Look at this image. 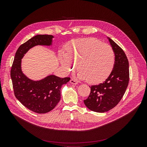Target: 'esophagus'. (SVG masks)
I'll list each match as a JSON object with an SVG mask.
<instances>
[{
	"mask_svg": "<svg viewBox=\"0 0 147 147\" xmlns=\"http://www.w3.org/2000/svg\"><path fill=\"white\" fill-rule=\"evenodd\" d=\"M70 82L71 84H74V85H77L78 84V82L74 79H71L70 81Z\"/></svg>",
	"mask_w": 147,
	"mask_h": 147,
	"instance_id": "obj_1",
	"label": "esophagus"
}]
</instances>
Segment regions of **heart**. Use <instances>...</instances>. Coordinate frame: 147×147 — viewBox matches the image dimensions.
Segmentation results:
<instances>
[{"label":"heart","instance_id":"heart-1","mask_svg":"<svg viewBox=\"0 0 147 147\" xmlns=\"http://www.w3.org/2000/svg\"><path fill=\"white\" fill-rule=\"evenodd\" d=\"M60 59L67 72H73L76 65L78 78L90 84H98L105 80L111 73L115 61L112 48L92 37L71 40L61 52Z\"/></svg>","mask_w":147,"mask_h":147}]
</instances>
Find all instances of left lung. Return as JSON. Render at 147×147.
I'll use <instances>...</instances> for the list:
<instances>
[{
	"mask_svg": "<svg viewBox=\"0 0 147 147\" xmlns=\"http://www.w3.org/2000/svg\"><path fill=\"white\" fill-rule=\"evenodd\" d=\"M115 55L113 69L103 82L91 86V92L84 100L94 112L103 113L115 107L124 95L129 81V65L124 51L108 38Z\"/></svg>",
	"mask_w": 147,
	"mask_h": 147,
	"instance_id": "left-lung-1",
	"label": "left lung"
}]
</instances>
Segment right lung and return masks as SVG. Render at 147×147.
Returning <instances> with one entry per match:
<instances>
[{
    "label": "right lung",
    "instance_id": "right-lung-1",
    "mask_svg": "<svg viewBox=\"0 0 147 147\" xmlns=\"http://www.w3.org/2000/svg\"><path fill=\"white\" fill-rule=\"evenodd\" d=\"M51 35H37L21 45L16 51L10 76L16 98L24 107L37 113H46L55 108L60 99V89L70 77L51 75L40 81L28 78L21 69V59L32 47L51 45Z\"/></svg>",
    "mask_w": 147,
    "mask_h": 147
}]
</instances>
